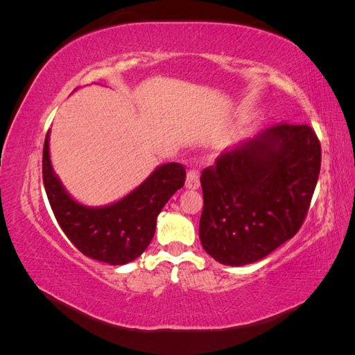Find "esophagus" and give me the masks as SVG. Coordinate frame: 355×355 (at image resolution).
<instances>
[{
  "label": "esophagus",
  "instance_id": "esophagus-1",
  "mask_svg": "<svg viewBox=\"0 0 355 355\" xmlns=\"http://www.w3.org/2000/svg\"><path fill=\"white\" fill-rule=\"evenodd\" d=\"M187 188L188 189H198L200 187V175L197 170H189L187 175Z\"/></svg>",
  "mask_w": 355,
  "mask_h": 355
}]
</instances>
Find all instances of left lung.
Here are the masks:
<instances>
[{
    "instance_id": "1",
    "label": "left lung",
    "mask_w": 355,
    "mask_h": 355,
    "mask_svg": "<svg viewBox=\"0 0 355 355\" xmlns=\"http://www.w3.org/2000/svg\"><path fill=\"white\" fill-rule=\"evenodd\" d=\"M320 166V142L305 124H278L223 151L200 178L204 250L230 266L272 253L302 227Z\"/></svg>"
}]
</instances>
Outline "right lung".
<instances>
[{
    "instance_id": "1",
    "label": "right lung",
    "mask_w": 355,
    "mask_h": 355,
    "mask_svg": "<svg viewBox=\"0 0 355 355\" xmlns=\"http://www.w3.org/2000/svg\"><path fill=\"white\" fill-rule=\"evenodd\" d=\"M185 168L166 163L154 168L141 185L105 206H87L75 200L53 170L50 130L42 151V180L62 231L90 259L125 265L137 259L155 234L157 216L185 184Z\"/></svg>"
}]
</instances>
